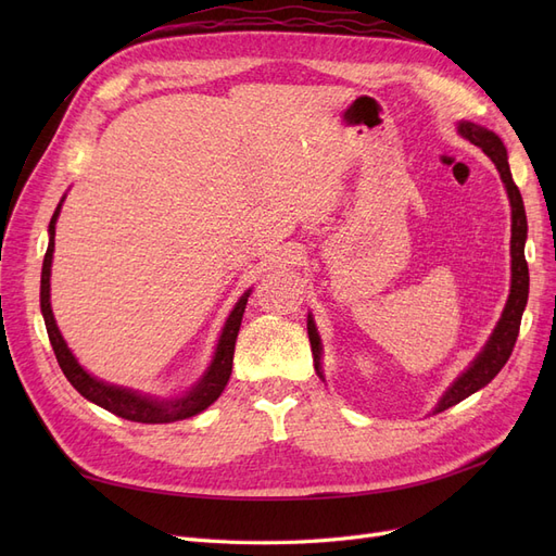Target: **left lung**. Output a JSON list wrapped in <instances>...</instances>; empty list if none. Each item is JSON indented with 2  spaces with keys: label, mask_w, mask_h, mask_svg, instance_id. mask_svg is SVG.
Returning <instances> with one entry per match:
<instances>
[{
  "label": "left lung",
  "mask_w": 556,
  "mask_h": 556,
  "mask_svg": "<svg viewBox=\"0 0 556 556\" xmlns=\"http://www.w3.org/2000/svg\"><path fill=\"white\" fill-rule=\"evenodd\" d=\"M457 131L466 141L473 146L482 148V153L490 157L496 166V172L503 180V188L508 192L510 199V294L506 301V308H503L498 323L492 331L490 339H486L484 348L478 352L476 359L468 364L466 371L454 380L443 396L435 403L433 413H443L452 406H457L459 401L466 396L476 394L482 390L484 384H490L496 374L506 366L510 352L515 348L517 333H519V323H521V313L527 308V299H529V266L525 260V243H527V213H525V201H521V194L517 190V185L510 174V164H508V150L498 139V134L492 129H486L478 123H468L462 121L457 123ZM308 339H311V350H313V362H315V371L317 376L325 380L323 374V341H319V333L315 327V319L308 315Z\"/></svg>",
  "instance_id": "8db88e82"
}]
</instances>
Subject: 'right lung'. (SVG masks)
I'll use <instances>...</instances> for the list:
<instances>
[{
    "mask_svg": "<svg viewBox=\"0 0 556 556\" xmlns=\"http://www.w3.org/2000/svg\"><path fill=\"white\" fill-rule=\"evenodd\" d=\"M64 199L66 194L60 199V204L48 225V250L43 257V268H41V315H43L50 345L55 350L58 364L62 368V374L66 376V380L76 387V392L80 396H86L88 401L97 403L99 408H104L117 417L129 419V422L166 425V422H178V419H188L192 415H199L201 410H206L211 403H215L217 396L225 392V387L229 382L231 364H233V345H237L241 319H243L248 296L252 290H245L237 301V306L231 308L220 339H217L208 368L188 392H182L180 396H153V394H143L139 390H131V387H121V384L99 380L78 364L74 352L62 339L53 308H50V266H53L55 225H58Z\"/></svg>",
    "mask_w": 556,
    "mask_h": 556,
    "instance_id": "1",
    "label": "right lung"
}]
</instances>
